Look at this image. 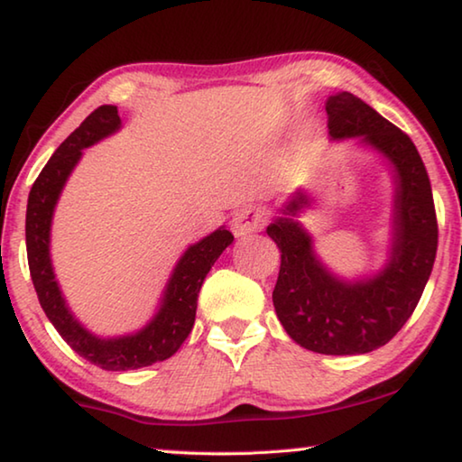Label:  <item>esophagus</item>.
Instances as JSON below:
<instances>
[{
  "instance_id": "esophagus-1",
  "label": "esophagus",
  "mask_w": 462,
  "mask_h": 462,
  "mask_svg": "<svg viewBox=\"0 0 462 462\" xmlns=\"http://www.w3.org/2000/svg\"><path fill=\"white\" fill-rule=\"evenodd\" d=\"M269 222V214L264 208L246 206L240 208L232 217V230L236 236H248V234L261 232Z\"/></svg>"
}]
</instances>
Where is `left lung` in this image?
I'll list each match as a JSON object with an SVG mask.
<instances>
[{"label": "left lung", "mask_w": 462, "mask_h": 462, "mask_svg": "<svg viewBox=\"0 0 462 462\" xmlns=\"http://www.w3.org/2000/svg\"><path fill=\"white\" fill-rule=\"evenodd\" d=\"M334 140L363 136L393 162L397 173L395 242L385 271L346 283L324 269L301 226L279 217L267 228L281 250L273 306L287 334L322 355H365L387 344L416 310L438 248L432 187L410 136L348 91L326 104ZM308 199L297 193L287 206L295 214Z\"/></svg>", "instance_id": "obj_1"}]
</instances>
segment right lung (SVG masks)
Returning a JSON list of instances; mask_svg holds the SVG:
<instances>
[{
    "mask_svg": "<svg viewBox=\"0 0 462 462\" xmlns=\"http://www.w3.org/2000/svg\"><path fill=\"white\" fill-rule=\"evenodd\" d=\"M118 128V107L99 106L93 109L81 122V126L71 132L65 143L54 151L41 175L36 177L28 195L26 209L28 267L38 301H41L46 318L62 336V340L85 361L106 371L140 369V366L165 361L177 353L193 328L203 279L214 267L217 256L234 240L230 230L220 228L199 240L198 245L187 248L171 275L159 314L138 334L104 340L85 330L65 306L60 289L54 281L49 254L51 222L62 185L71 175L77 161L81 159L83 148L91 146Z\"/></svg>",
    "mask_w": 462,
    "mask_h": 462,
    "instance_id": "1",
    "label": "right lung"
}]
</instances>
